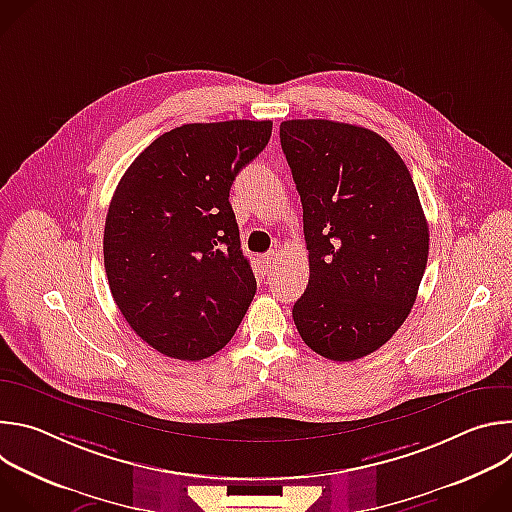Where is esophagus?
<instances>
[{
	"label": "esophagus",
	"mask_w": 512,
	"mask_h": 512,
	"mask_svg": "<svg viewBox=\"0 0 512 512\" xmlns=\"http://www.w3.org/2000/svg\"><path fill=\"white\" fill-rule=\"evenodd\" d=\"M275 259H277V253H275V251H269V253H265V255L261 257V265H263V269H265L267 273L273 269Z\"/></svg>",
	"instance_id": "34e87169"
}]
</instances>
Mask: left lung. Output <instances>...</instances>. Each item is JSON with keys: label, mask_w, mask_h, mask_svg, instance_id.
<instances>
[{"label": "left lung", "mask_w": 512, "mask_h": 512, "mask_svg": "<svg viewBox=\"0 0 512 512\" xmlns=\"http://www.w3.org/2000/svg\"><path fill=\"white\" fill-rule=\"evenodd\" d=\"M279 139L304 208L310 279L294 306L302 340L348 362L379 350L409 316L429 229L411 174L379 133L291 119Z\"/></svg>", "instance_id": "1"}]
</instances>
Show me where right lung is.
I'll list each match as a JSON object with an SVG mask.
<instances>
[{
    "mask_svg": "<svg viewBox=\"0 0 512 512\" xmlns=\"http://www.w3.org/2000/svg\"><path fill=\"white\" fill-rule=\"evenodd\" d=\"M271 121L188 123L145 148L109 204L103 255L117 308L158 352L202 360L247 314L257 281L229 202Z\"/></svg>",
    "mask_w": 512,
    "mask_h": 512,
    "instance_id": "add662e5",
    "label": "right lung"
}]
</instances>
